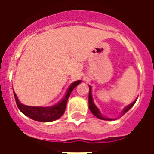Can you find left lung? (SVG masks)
<instances>
[{
    "mask_svg": "<svg viewBox=\"0 0 154 154\" xmlns=\"http://www.w3.org/2000/svg\"><path fill=\"white\" fill-rule=\"evenodd\" d=\"M88 103H89V110H91V112L93 114L94 116L97 117L98 119H103V120H113L114 119H110V118H106L105 116H103V115L100 113V110L97 108V106L95 105L93 101V98H92V96H91V87L89 86V97H88ZM134 105V102H133L132 104L129 105L128 106H126L124 110H123L122 113H121V116H124L125 114L128 111V110L131 108Z\"/></svg>",
    "mask_w": 154,
    "mask_h": 154,
    "instance_id": "8db88e82",
    "label": "left lung"
}]
</instances>
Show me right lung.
Here are the masks:
<instances>
[{
  "mask_svg": "<svg viewBox=\"0 0 154 154\" xmlns=\"http://www.w3.org/2000/svg\"><path fill=\"white\" fill-rule=\"evenodd\" d=\"M80 83L81 81L79 80L71 84V86L68 87L67 93L64 96L63 98L59 102H57V104L54 105L53 106L42 107L26 106V105L22 104L19 100L18 97L15 92H14V96H15L16 105L18 106L19 110H20L24 115L29 117L30 119L36 120V121L51 122V121H54V120H56L58 118H60L61 116L63 115L65 109H66V106H67V100H68V97H70L71 92L78 84Z\"/></svg>",
  "mask_w": 154,
  "mask_h": 154,
  "instance_id": "1",
  "label": "right lung"
}]
</instances>
